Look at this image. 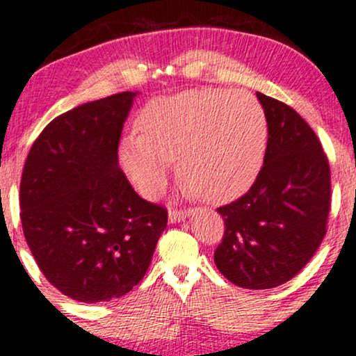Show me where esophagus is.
<instances>
[{
  "mask_svg": "<svg viewBox=\"0 0 356 356\" xmlns=\"http://www.w3.org/2000/svg\"><path fill=\"white\" fill-rule=\"evenodd\" d=\"M191 212L189 211H177V209H172L169 212V222H181V220H184L186 218H189Z\"/></svg>",
  "mask_w": 356,
  "mask_h": 356,
  "instance_id": "esophagus-1",
  "label": "esophagus"
}]
</instances>
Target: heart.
<instances>
[{"instance_id": "1", "label": "heart", "mask_w": 356, "mask_h": 356, "mask_svg": "<svg viewBox=\"0 0 356 356\" xmlns=\"http://www.w3.org/2000/svg\"><path fill=\"white\" fill-rule=\"evenodd\" d=\"M138 134L122 140L125 174L145 197L167 181L169 162L191 192L226 204L251 189L264 164L268 118L244 92L195 90L150 102L138 117Z\"/></svg>"}]
</instances>
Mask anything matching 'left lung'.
Returning <instances> with one entry per match:
<instances>
[{"label":"left lung","mask_w":356,"mask_h":356,"mask_svg":"<svg viewBox=\"0 0 356 356\" xmlns=\"http://www.w3.org/2000/svg\"><path fill=\"white\" fill-rule=\"evenodd\" d=\"M268 118V147L256 182L219 207L226 231L214 252L220 275L246 289L284 284L326 234L330 164L313 129L289 105L256 93Z\"/></svg>","instance_id":"1"}]
</instances>
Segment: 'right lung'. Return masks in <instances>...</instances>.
Masks as SVG:
<instances>
[{
  "instance_id": "obj_1",
  "label": "right lung",
  "mask_w": 356,
  "mask_h": 356,
  "mask_svg": "<svg viewBox=\"0 0 356 356\" xmlns=\"http://www.w3.org/2000/svg\"><path fill=\"white\" fill-rule=\"evenodd\" d=\"M137 92L88 102L51 120L31 145L19 184L22 226L36 264L81 303L140 283L167 226L118 167V140Z\"/></svg>"
}]
</instances>
